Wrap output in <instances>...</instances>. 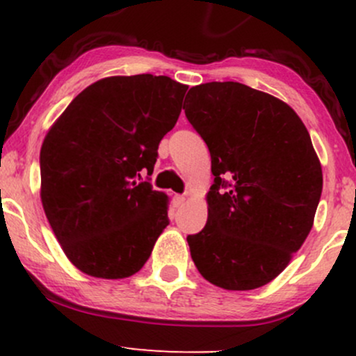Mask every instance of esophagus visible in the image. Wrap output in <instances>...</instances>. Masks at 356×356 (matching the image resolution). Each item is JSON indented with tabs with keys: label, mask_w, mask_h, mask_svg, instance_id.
I'll list each match as a JSON object with an SVG mask.
<instances>
[{
	"label": "esophagus",
	"mask_w": 356,
	"mask_h": 356,
	"mask_svg": "<svg viewBox=\"0 0 356 356\" xmlns=\"http://www.w3.org/2000/svg\"><path fill=\"white\" fill-rule=\"evenodd\" d=\"M184 202H186V197H184V195H181V194L174 195V204H175V207H181Z\"/></svg>",
	"instance_id": "obj_1"
}]
</instances>
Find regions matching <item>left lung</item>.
<instances>
[{"label":"left lung","instance_id":"8db88e82","mask_svg":"<svg viewBox=\"0 0 356 356\" xmlns=\"http://www.w3.org/2000/svg\"><path fill=\"white\" fill-rule=\"evenodd\" d=\"M184 110L214 174L206 226L187 236L192 261L219 288L268 284L305 243L321 197L308 130L284 102L238 81L192 87Z\"/></svg>","mask_w":356,"mask_h":356}]
</instances>
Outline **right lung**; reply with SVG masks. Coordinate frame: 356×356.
Instances as JSON below:
<instances>
[{"instance_id": "1", "label": "right lung", "mask_w": 356, "mask_h": 356, "mask_svg": "<svg viewBox=\"0 0 356 356\" xmlns=\"http://www.w3.org/2000/svg\"><path fill=\"white\" fill-rule=\"evenodd\" d=\"M186 92L187 85L150 73L99 80L72 100L44 137V214L85 275H136L169 226L167 197L152 189L149 175Z\"/></svg>"}]
</instances>
